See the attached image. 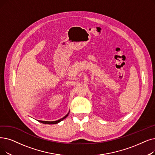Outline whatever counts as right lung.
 <instances>
[{"label": "right lung", "instance_id": "add662e5", "mask_svg": "<svg viewBox=\"0 0 155 155\" xmlns=\"http://www.w3.org/2000/svg\"><path fill=\"white\" fill-rule=\"evenodd\" d=\"M68 114H69V113H68V114H67V115H66V116H64L63 118H61V119H59V120H56V121H53V122H48V121H42V120H38V122H41V123H42V124H58V123H59V122H61V121H62L63 120H64L65 118H66L67 117H68Z\"/></svg>", "mask_w": 155, "mask_h": 155}]
</instances>
